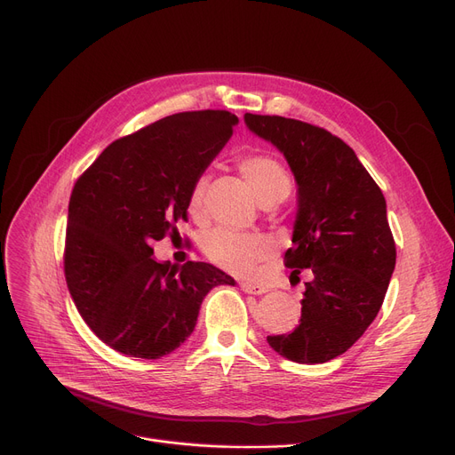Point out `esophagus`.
Returning a JSON list of instances; mask_svg holds the SVG:
<instances>
[{
  "label": "esophagus",
  "mask_w": 455,
  "mask_h": 455,
  "mask_svg": "<svg viewBox=\"0 0 455 455\" xmlns=\"http://www.w3.org/2000/svg\"><path fill=\"white\" fill-rule=\"evenodd\" d=\"M240 288H242L245 293H249V295H264V293L269 291V290L266 288V285L254 283V282H242Z\"/></svg>",
  "instance_id": "obj_1"
}]
</instances>
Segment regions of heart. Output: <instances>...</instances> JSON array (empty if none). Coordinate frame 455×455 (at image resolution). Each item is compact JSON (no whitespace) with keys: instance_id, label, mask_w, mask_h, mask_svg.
Instances as JSON below:
<instances>
[{"instance_id":"obj_1","label":"heart","mask_w":455,"mask_h":455,"mask_svg":"<svg viewBox=\"0 0 455 455\" xmlns=\"http://www.w3.org/2000/svg\"><path fill=\"white\" fill-rule=\"evenodd\" d=\"M245 182L251 186L252 194L261 204L280 203L288 197L291 189L290 173L285 167L269 155H247L237 160ZM206 179L199 177L188 194V213L191 218H199L203 212ZM203 251L210 261L234 275H245L252 269L258 259L264 258L269 251L267 237L259 234L237 232L234 228H215L203 242Z\"/></svg>"}]
</instances>
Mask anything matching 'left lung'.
Here are the masks:
<instances>
[{
    "label": "left lung",
    "instance_id": "8db88e82",
    "mask_svg": "<svg viewBox=\"0 0 455 455\" xmlns=\"http://www.w3.org/2000/svg\"><path fill=\"white\" fill-rule=\"evenodd\" d=\"M247 127L271 141L299 184L293 247L283 264L306 282L300 324L267 336L280 355L324 363L347 352L378 315L396 264L386 197L352 148L299 119L245 114Z\"/></svg>",
    "mask_w": 455,
    "mask_h": 455
}]
</instances>
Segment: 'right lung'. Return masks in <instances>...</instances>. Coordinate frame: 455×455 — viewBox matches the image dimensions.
<instances>
[{
	"instance_id": "right-lung-1",
	"label": "right lung",
	"mask_w": 455,
	"mask_h": 455,
	"mask_svg": "<svg viewBox=\"0 0 455 455\" xmlns=\"http://www.w3.org/2000/svg\"><path fill=\"white\" fill-rule=\"evenodd\" d=\"M227 110L180 112L112 141L77 179L68 206L64 275L92 331L110 348L158 360L194 331L206 293L234 278L204 261H156L188 194L232 136Z\"/></svg>"
}]
</instances>
